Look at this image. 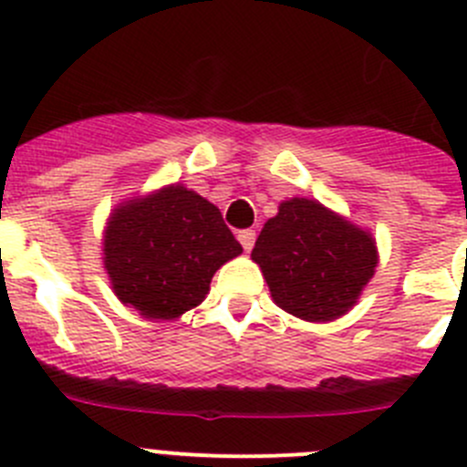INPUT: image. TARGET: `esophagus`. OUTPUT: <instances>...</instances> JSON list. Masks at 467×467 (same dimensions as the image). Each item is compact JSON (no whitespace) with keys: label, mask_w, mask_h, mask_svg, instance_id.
<instances>
[{"label":"esophagus","mask_w":467,"mask_h":467,"mask_svg":"<svg viewBox=\"0 0 467 467\" xmlns=\"http://www.w3.org/2000/svg\"><path fill=\"white\" fill-rule=\"evenodd\" d=\"M254 238H257V234H254L253 229H245V231H241V234H238V241H241V245H243V250H245V253H250V250H253Z\"/></svg>","instance_id":"34e87169"}]
</instances>
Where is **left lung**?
Segmentation results:
<instances>
[{
    "mask_svg": "<svg viewBox=\"0 0 467 467\" xmlns=\"http://www.w3.org/2000/svg\"><path fill=\"white\" fill-rule=\"evenodd\" d=\"M275 306L306 323H329L356 306L379 266L372 231L316 198H287L253 247Z\"/></svg>",
    "mask_w": 467,
    "mask_h": 467,
    "instance_id": "left-lung-1",
    "label": "left lung"
}]
</instances>
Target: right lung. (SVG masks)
<instances>
[{
  "label": "right lung",
  "mask_w": 467,
  "mask_h": 467,
  "mask_svg": "<svg viewBox=\"0 0 467 467\" xmlns=\"http://www.w3.org/2000/svg\"><path fill=\"white\" fill-rule=\"evenodd\" d=\"M241 253L220 208L177 182L121 201L102 231L111 290L150 320L196 308L214 271Z\"/></svg>",
  "instance_id": "1"
}]
</instances>
